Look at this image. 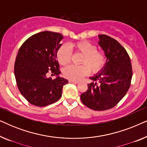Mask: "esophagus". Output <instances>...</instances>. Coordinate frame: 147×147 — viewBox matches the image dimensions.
I'll list each match as a JSON object with an SVG mask.
<instances>
[{
    "instance_id": "esophagus-1",
    "label": "esophagus",
    "mask_w": 147,
    "mask_h": 147,
    "mask_svg": "<svg viewBox=\"0 0 147 147\" xmlns=\"http://www.w3.org/2000/svg\"><path fill=\"white\" fill-rule=\"evenodd\" d=\"M69 83H73V84H77L79 83V82L75 81V80H69Z\"/></svg>"
}]
</instances>
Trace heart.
Masks as SVG:
<instances>
[{
  "label": "heart",
  "mask_w": 147,
  "mask_h": 147,
  "mask_svg": "<svg viewBox=\"0 0 147 147\" xmlns=\"http://www.w3.org/2000/svg\"><path fill=\"white\" fill-rule=\"evenodd\" d=\"M69 48L75 52L83 55L80 64L82 65H70L63 70L66 78L71 80H80L90 73L97 74L101 71L106 63V55L103 51L97 50L94 44L88 41L72 43ZM56 57L59 63L65 65L71 61V53L69 47L62 45L56 52Z\"/></svg>",
  "instance_id": "1"
}]
</instances>
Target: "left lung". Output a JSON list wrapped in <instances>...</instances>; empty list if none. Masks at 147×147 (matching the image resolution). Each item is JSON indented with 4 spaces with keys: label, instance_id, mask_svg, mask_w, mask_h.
I'll return each mask as SVG.
<instances>
[{
    "label": "left lung",
    "instance_id": "8db88e82",
    "mask_svg": "<svg viewBox=\"0 0 147 147\" xmlns=\"http://www.w3.org/2000/svg\"><path fill=\"white\" fill-rule=\"evenodd\" d=\"M98 36L106 63L100 73L90 78L94 82L88 84V90L80 98L87 107L102 111L114 107L126 95L131 83L132 69L127 51L116 39L106 35Z\"/></svg>",
    "mask_w": 147,
    "mask_h": 147
}]
</instances>
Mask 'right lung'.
<instances>
[{
    "label": "right lung",
    "mask_w": 147,
    "mask_h": 147,
    "mask_svg": "<svg viewBox=\"0 0 147 147\" xmlns=\"http://www.w3.org/2000/svg\"><path fill=\"white\" fill-rule=\"evenodd\" d=\"M60 33L43 31L32 35L21 46L15 63V76L21 94L29 103L43 107L57 102L68 83L60 78L56 52L63 39ZM48 73L57 76L53 80Z\"/></svg>",
    "instance_id": "add662e5"
}]
</instances>
